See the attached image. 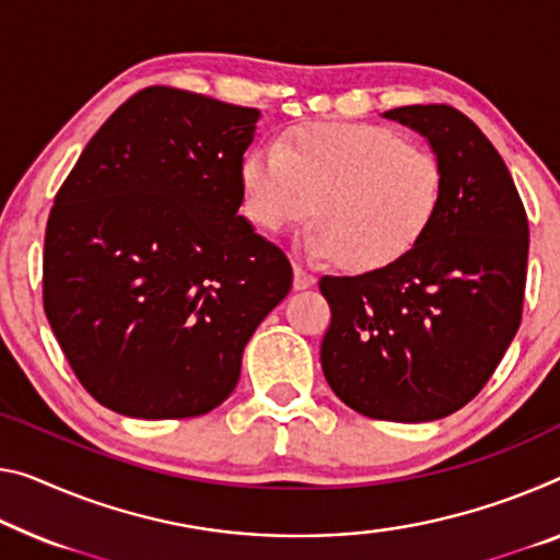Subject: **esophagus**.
Masks as SVG:
<instances>
[{"label":"esophagus","instance_id":"obj_1","mask_svg":"<svg viewBox=\"0 0 560 560\" xmlns=\"http://www.w3.org/2000/svg\"><path fill=\"white\" fill-rule=\"evenodd\" d=\"M315 285V275L305 270L303 265H295V290H307Z\"/></svg>","mask_w":560,"mask_h":560}]
</instances>
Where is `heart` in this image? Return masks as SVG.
I'll return each instance as SVG.
<instances>
[{
	"instance_id": "obj_1",
	"label": "heart",
	"mask_w": 560,
	"mask_h": 560,
	"mask_svg": "<svg viewBox=\"0 0 560 560\" xmlns=\"http://www.w3.org/2000/svg\"><path fill=\"white\" fill-rule=\"evenodd\" d=\"M443 170L423 144L377 125H303L272 150L240 162V205L262 232L305 222V247L350 270H383L406 257L433 225Z\"/></svg>"
}]
</instances>
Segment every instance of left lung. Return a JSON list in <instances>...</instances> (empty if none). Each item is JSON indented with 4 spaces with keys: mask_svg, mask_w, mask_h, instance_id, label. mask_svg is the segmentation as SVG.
Instances as JSON below:
<instances>
[{
    "mask_svg": "<svg viewBox=\"0 0 560 560\" xmlns=\"http://www.w3.org/2000/svg\"><path fill=\"white\" fill-rule=\"evenodd\" d=\"M385 117L430 142L443 170L441 208L398 262L320 278L330 305L320 363L352 410L425 423L476 398L518 332L528 218L503 158L463 112L410 105Z\"/></svg>",
    "mask_w": 560,
    "mask_h": 560,
    "instance_id": "8db88e82",
    "label": "left lung"
}]
</instances>
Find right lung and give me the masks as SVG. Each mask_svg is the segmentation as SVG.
<instances>
[{
	"label": "right lung",
	"instance_id": "1",
	"mask_svg": "<svg viewBox=\"0 0 560 560\" xmlns=\"http://www.w3.org/2000/svg\"><path fill=\"white\" fill-rule=\"evenodd\" d=\"M257 117L148 88L115 109L59 187L45 313L77 381L119 416L218 408L247 340L292 288L285 253L237 212Z\"/></svg>",
	"mask_w": 560,
	"mask_h": 560
}]
</instances>
